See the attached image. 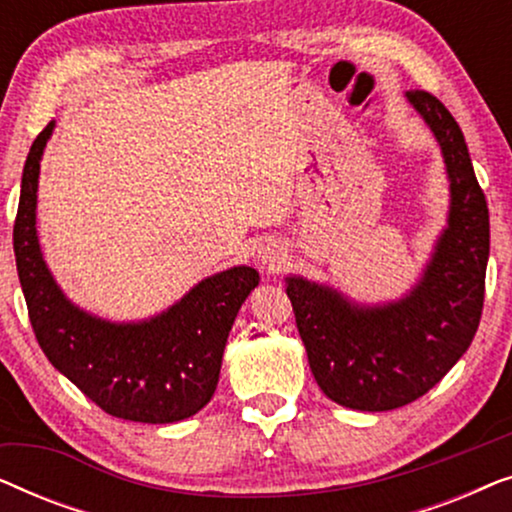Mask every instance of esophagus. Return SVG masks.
Segmentation results:
<instances>
[{"label": "esophagus", "mask_w": 512, "mask_h": 512, "mask_svg": "<svg viewBox=\"0 0 512 512\" xmlns=\"http://www.w3.org/2000/svg\"><path fill=\"white\" fill-rule=\"evenodd\" d=\"M258 265L265 270H272L275 272L279 265H282V249L275 247V244H265V247L258 249Z\"/></svg>", "instance_id": "esophagus-1"}]
</instances>
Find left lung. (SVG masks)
I'll use <instances>...</instances> for the list:
<instances>
[{
	"instance_id": "8db88e82",
	"label": "left lung",
	"mask_w": 512,
	"mask_h": 512,
	"mask_svg": "<svg viewBox=\"0 0 512 512\" xmlns=\"http://www.w3.org/2000/svg\"><path fill=\"white\" fill-rule=\"evenodd\" d=\"M436 137L450 184L447 223L405 296L359 303L331 284L286 275L307 361L321 391L345 408H403L443 380L478 331L489 258V209L464 132L443 102L405 93Z\"/></svg>"
}]
</instances>
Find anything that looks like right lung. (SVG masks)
Masks as SVG:
<instances>
[{
    "instance_id": "obj_1",
    "label": "right lung",
    "mask_w": 512,
    "mask_h": 512,
    "mask_svg": "<svg viewBox=\"0 0 512 512\" xmlns=\"http://www.w3.org/2000/svg\"><path fill=\"white\" fill-rule=\"evenodd\" d=\"M55 121L34 139L23 167L13 251L27 312L53 368L111 417L172 424L212 401L237 312L261 277L249 265L205 277L167 310L111 321L72 303L41 254L37 191Z\"/></svg>"
}]
</instances>
